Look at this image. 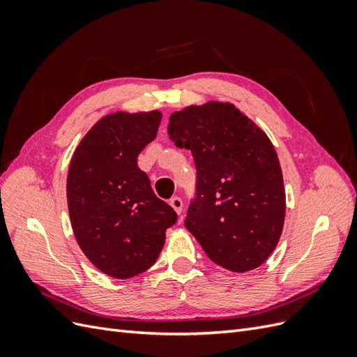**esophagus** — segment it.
<instances>
[{
	"mask_svg": "<svg viewBox=\"0 0 357 357\" xmlns=\"http://www.w3.org/2000/svg\"><path fill=\"white\" fill-rule=\"evenodd\" d=\"M169 205L176 210L177 214H181V211H183V201H181V198H178V197L171 198L169 199Z\"/></svg>",
	"mask_w": 357,
	"mask_h": 357,
	"instance_id": "34e87169",
	"label": "esophagus"
}]
</instances>
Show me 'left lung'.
<instances>
[{
  "label": "left lung",
  "mask_w": 357,
  "mask_h": 357,
  "mask_svg": "<svg viewBox=\"0 0 357 357\" xmlns=\"http://www.w3.org/2000/svg\"><path fill=\"white\" fill-rule=\"evenodd\" d=\"M168 135L195 160L186 229L229 271L262 265L280 240L286 213L282 168L266 134L234 104L211 101L172 113Z\"/></svg>",
  "instance_id": "8db88e82"
}]
</instances>
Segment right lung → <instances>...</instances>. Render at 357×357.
<instances>
[{"label":"right lung","instance_id":"obj_1","mask_svg":"<svg viewBox=\"0 0 357 357\" xmlns=\"http://www.w3.org/2000/svg\"><path fill=\"white\" fill-rule=\"evenodd\" d=\"M162 114L113 113L96 122L73 155L67 199L71 226L86 257L114 278L152 266L177 213L159 199L139 152L153 142Z\"/></svg>","mask_w":357,"mask_h":357}]
</instances>
